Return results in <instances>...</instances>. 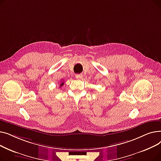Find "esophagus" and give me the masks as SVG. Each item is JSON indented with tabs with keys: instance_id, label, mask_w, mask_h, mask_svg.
<instances>
[{
	"instance_id": "1",
	"label": "esophagus",
	"mask_w": 161,
	"mask_h": 161,
	"mask_svg": "<svg viewBox=\"0 0 161 161\" xmlns=\"http://www.w3.org/2000/svg\"><path fill=\"white\" fill-rule=\"evenodd\" d=\"M75 78L77 80H81L83 78V75L82 74H76L75 75Z\"/></svg>"
}]
</instances>
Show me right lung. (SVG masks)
Segmentation results:
<instances>
[{
  "label": "right lung",
  "instance_id": "right-lung-1",
  "mask_svg": "<svg viewBox=\"0 0 161 161\" xmlns=\"http://www.w3.org/2000/svg\"><path fill=\"white\" fill-rule=\"evenodd\" d=\"M64 85V82H61L60 84V87H62Z\"/></svg>",
  "mask_w": 161,
  "mask_h": 161
}]
</instances>
